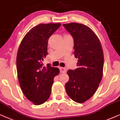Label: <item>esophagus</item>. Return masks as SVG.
<instances>
[{"label":"esophagus","instance_id":"34e87169","mask_svg":"<svg viewBox=\"0 0 120 120\" xmlns=\"http://www.w3.org/2000/svg\"><path fill=\"white\" fill-rule=\"evenodd\" d=\"M59 69H60V71L61 73H66V70L65 68H62V67H60V68H59Z\"/></svg>","mask_w":120,"mask_h":120}]
</instances>
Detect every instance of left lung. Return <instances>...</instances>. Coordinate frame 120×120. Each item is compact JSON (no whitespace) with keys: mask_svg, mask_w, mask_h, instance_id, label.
<instances>
[{"mask_svg":"<svg viewBox=\"0 0 120 120\" xmlns=\"http://www.w3.org/2000/svg\"><path fill=\"white\" fill-rule=\"evenodd\" d=\"M63 26L73 38V54L79 59L78 68L67 72L69 81L65 89L72 100L82 103L94 95L101 82L103 51L98 37L87 26L75 22Z\"/></svg>","mask_w":120,"mask_h":120,"instance_id":"obj_1","label":"left lung"}]
</instances>
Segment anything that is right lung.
<instances>
[{
	"label": "right lung",
	"mask_w": 120,
	"mask_h": 120,
	"mask_svg": "<svg viewBox=\"0 0 120 120\" xmlns=\"http://www.w3.org/2000/svg\"><path fill=\"white\" fill-rule=\"evenodd\" d=\"M61 23H41L27 33L19 48L16 58L17 76L25 97L34 105L43 104L51 94L54 77L59 73L58 68L42 61L48 55L49 38Z\"/></svg>",
	"instance_id": "add662e5"
}]
</instances>
